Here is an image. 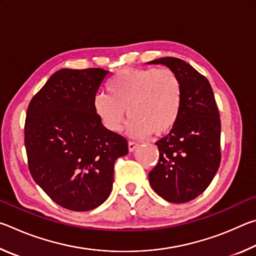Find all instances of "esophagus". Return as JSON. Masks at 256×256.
Masks as SVG:
<instances>
[{"label": "esophagus", "instance_id": "34e87169", "mask_svg": "<svg viewBox=\"0 0 256 256\" xmlns=\"http://www.w3.org/2000/svg\"><path fill=\"white\" fill-rule=\"evenodd\" d=\"M138 146V144H136V142L130 141V142H128V151H130V152H133V151L136 149Z\"/></svg>", "mask_w": 256, "mask_h": 256}]
</instances>
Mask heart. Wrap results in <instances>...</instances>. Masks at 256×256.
<instances>
[{
    "label": "heart",
    "instance_id": "obj_1",
    "mask_svg": "<svg viewBox=\"0 0 256 256\" xmlns=\"http://www.w3.org/2000/svg\"><path fill=\"white\" fill-rule=\"evenodd\" d=\"M106 94L94 99L97 118L108 131L118 132L125 115L128 133L144 138L164 134L176 124L183 104V86L170 68H124L112 78Z\"/></svg>",
    "mask_w": 256,
    "mask_h": 256
}]
</instances>
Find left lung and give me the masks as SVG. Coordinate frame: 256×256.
<instances>
[{
    "label": "left lung",
    "mask_w": 256,
    "mask_h": 256,
    "mask_svg": "<svg viewBox=\"0 0 256 256\" xmlns=\"http://www.w3.org/2000/svg\"><path fill=\"white\" fill-rule=\"evenodd\" d=\"M146 64L170 68L183 86L180 118L170 134L156 142L159 162L149 172L150 185L168 202H188L206 190L222 160V124L214 92L206 78L183 60L162 58Z\"/></svg>",
    "instance_id": "obj_1"
}]
</instances>
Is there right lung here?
I'll return each instance as SVG.
<instances>
[{"label":"right lung","instance_id":"right-lung-1","mask_svg":"<svg viewBox=\"0 0 256 256\" xmlns=\"http://www.w3.org/2000/svg\"><path fill=\"white\" fill-rule=\"evenodd\" d=\"M112 73L102 68L55 72L29 104L24 146L34 180L58 206L89 211L112 188L116 159L128 141L104 126L94 99Z\"/></svg>","mask_w":256,"mask_h":256}]
</instances>
